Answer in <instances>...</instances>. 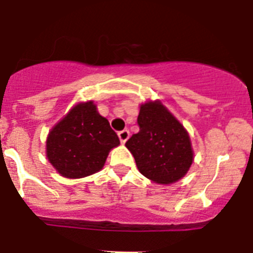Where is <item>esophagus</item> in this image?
Listing matches in <instances>:
<instances>
[{
    "label": "esophagus",
    "mask_w": 253,
    "mask_h": 253,
    "mask_svg": "<svg viewBox=\"0 0 253 253\" xmlns=\"http://www.w3.org/2000/svg\"><path fill=\"white\" fill-rule=\"evenodd\" d=\"M118 135H119L120 142L125 143V142H126V140L129 139V137H130V133H129V130H126V129H124V130L119 131V133H118Z\"/></svg>",
    "instance_id": "esophagus-1"
}]
</instances>
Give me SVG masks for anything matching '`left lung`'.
<instances>
[{"label":"left lung","instance_id":"obj_1","mask_svg":"<svg viewBox=\"0 0 253 253\" xmlns=\"http://www.w3.org/2000/svg\"><path fill=\"white\" fill-rule=\"evenodd\" d=\"M139 131L125 147L143 176L156 184L171 185L184 177L194 162V151L185 126L160 100L139 106Z\"/></svg>","mask_w":253,"mask_h":253}]
</instances>
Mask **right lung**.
Masks as SVG:
<instances>
[{
    "mask_svg": "<svg viewBox=\"0 0 253 253\" xmlns=\"http://www.w3.org/2000/svg\"><path fill=\"white\" fill-rule=\"evenodd\" d=\"M119 144V138L96 104L82 101L50 129L45 154L60 176L82 178L102 169L109 152Z\"/></svg>",
    "mask_w": 253,
    "mask_h": 253,
    "instance_id": "add662e5",
    "label": "right lung"
}]
</instances>
